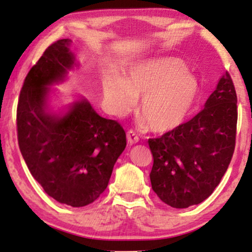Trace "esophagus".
<instances>
[{
    "mask_svg": "<svg viewBox=\"0 0 252 252\" xmlns=\"http://www.w3.org/2000/svg\"><path fill=\"white\" fill-rule=\"evenodd\" d=\"M126 138H128V142H129L130 144L138 142V136H137V134H136L135 130L130 129L129 131L126 132Z\"/></svg>",
    "mask_w": 252,
    "mask_h": 252,
    "instance_id": "34e87169",
    "label": "esophagus"
}]
</instances>
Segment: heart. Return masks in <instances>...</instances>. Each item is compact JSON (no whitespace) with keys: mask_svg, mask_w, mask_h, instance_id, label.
<instances>
[{"mask_svg":"<svg viewBox=\"0 0 252 252\" xmlns=\"http://www.w3.org/2000/svg\"><path fill=\"white\" fill-rule=\"evenodd\" d=\"M103 91L117 116L128 114L141 94L140 116L150 130L164 132L182 123L195 102L199 85L181 60L160 58L135 65L124 79L105 77Z\"/></svg>","mask_w":252,"mask_h":252,"instance_id":"b5f03b06","label":"heart"}]
</instances>
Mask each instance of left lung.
<instances>
[{
	"label": "left lung",
	"mask_w": 252,
	"mask_h": 252,
	"mask_svg": "<svg viewBox=\"0 0 252 252\" xmlns=\"http://www.w3.org/2000/svg\"><path fill=\"white\" fill-rule=\"evenodd\" d=\"M237 117L235 85L226 71L198 115L149 138L152 189L164 204L186 209L212 194L235 152Z\"/></svg>",
	"instance_id": "1"
}]
</instances>
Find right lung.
Instances as JSON below:
<instances>
[{
  "label": "right lung",
  "instance_id": "right-lung-1",
  "mask_svg": "<svg viewBox=\"0 0 252 252\" xmlns=\"http://www.w3.org/2000/svg\"><path fill=\"white\" fill-rule=\"evenodd\" d=\"M71 40L46 48L25 78L16 110L19 148L33 178L62 204H92L108 187L114 164L126 146L117 121L100 117L88 100L63 116L47 111L48 88L74 65Z\"/></svg>",
  "mask_w": 252,
  "mask_h": 252
}]
</instances>
